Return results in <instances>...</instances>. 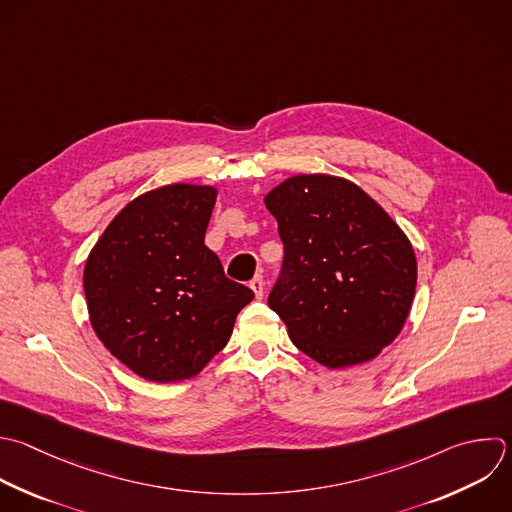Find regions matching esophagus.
I'll return each instance as SVG.
<instances>
[{"mask_svg":"<svg viewBox=\"0 0 512 512\" xmlns=\"http://www.w3.org/2000/svg\"><path fill=\"white\" fill-rule=\"evenodd\" d=\"M250 288L254 290L256 298L262 300V296H264V280H262V276H254V278L250 280Z\"/></svg>","mask_w":512,"mask_h":512,"instance_id":"obj_1","label":"esophagus"}]
</instances>
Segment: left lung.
<instances>
[{
	"instance_id": "left-lung-1",
	"label": "left lung",
	"mask_w": 512,
	"mask_h": 512,
	"mask_svg": "<svg viewBox=\"0 0 512 512\" xmlns=\"http://www.w3.org/2000/svg\"><path fill=\"white\" fill-rule=\"evenodd\" d=\"M264 204L284 244L268 304L294 346L328 368L376 358L400 334L414 300L416 256L406 234L338 176H292Z\"/></svg>"
}]
</instances>
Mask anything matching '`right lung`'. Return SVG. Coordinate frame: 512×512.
I'll use <instances>...</instances> for the list:
<instances>
[{"label":"right lung","mask_w":512,"mask_h":512,"mask_svg":"<svg viewBox=\"0 0 512 512\" xmlns=\"http://www.w3.org/2000/svg\"><path fill=\"white\" fill-rule=\"evenodd\" d=\"M216 196L214 186L196 184L150 190L110 222L86 260L92 328L146 380L196 376L254 298L204 244Z\"/></svg>","instance_id":"1"}]
</instances>
